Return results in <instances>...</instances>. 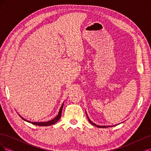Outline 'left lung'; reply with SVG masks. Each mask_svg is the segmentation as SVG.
Masks as SVG:
<instances>
[{
  "mask_svg": "<svg viewBox=\"0 0 151 151\" xmlns=\"http://www.w3.org/2000/svg\"><path fill=\"white\" fill-rule=\"evenodd\" d=\"M86 115H87V114H86ZM87 116H88V115H87ZM88 120H89V122L90 123H91V124H92V125H94V126H96V127H98V128H106V127H108V126H99V125H96L95 123H93L92 122H91V120H90V119H89L88 116Z\"/></svg>",
  "mask_w": 151,
  "mask_h": 151,
  "instance_id": "obj_1",
  "label": "left lung"
}]
</instances>
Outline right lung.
<instances>
[{
	"instance_id": "obj_1",
	"label": "right lung",
	"mask_w": 151,
	"mask_h": 151,
	"mask_svg": "<svg viewBox=\"0 0 151 151\" xmlns=\"http://www.w3.org/2000/svg\"><path fill=\"white\" fill-rule=\"evenodd\" d=\"M63 104L62 105V106L60 109V111H59L58 115L54 119L50 120V121H48V122H29L28 120L24 119L23 118H22L20 115L19 116L22 118V119H23L24 120L28 122H29V123H32V124H33V125H38V126H49V125H52L53 124H55V123H56L59 120H60V118H61V115H62V109H63Z\"/></svg>"
}]
</instances>
